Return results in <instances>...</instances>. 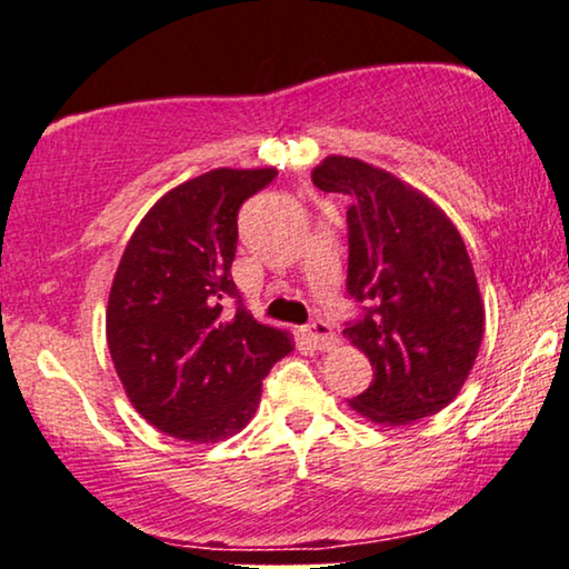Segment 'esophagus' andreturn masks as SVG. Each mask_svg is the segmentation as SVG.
Instances as JSON below:
<instances>
[{
	"label": "esophagus",
	"instance_id": "obj_1",
	"mask_svg": "<svg viewBox=\"0 0 569 569\" xmlns=\"http://www.w3.org/2000/svg\"><path fill=\"white\" fill-rule=\"evenodd\" d=\"M303 335H307V340L317 350H330L332 348V330H330V325L325 322V319H315V322H311L307 330H303Z\"/></svg>",
	"mask_w": 569,
	"mask_h": 569
}]
</instances>
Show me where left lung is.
I'll list each match as a JSON object with an SVG mask.
<instances>
[{
  "mask_svg": "<svg viewBox=\"0 0 569 569\" xmlns=\"http://www.w3.org/2000/svg\"><path fill=\"white\" fill-rule=\"evenodd\" d=\"M348 208V293L366 315L346 338L373 366L350 410L376 426H410L459 395L485 335V301L467 244L436 201L381 167L330 154L311 174Z\"/></svg>",
  "mask_w": 569,
  "mask_h": 569,
  "instance_id": "left-lung-1",
  "label": "left lung"
}]
</instances>
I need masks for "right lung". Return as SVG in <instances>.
Instances as JSON below:
<instances>
[{"mask_svg":"<svg viewBox=\"0 0 569 569\" xmlns=\"http://www.w3.org/2000/svg\"><path fill=\"white\" fill-rule=\"evenodd\" d=\"M276 167H216L167 190L128 239L106 309L116 373L149 426L186 443H216L252 420L262 379L293 350L237 296V211Z\"/></svg>","mask_w":569,"mask_h":569,"instance_id":"obj_1","label":"right lung"}]
</instances>
